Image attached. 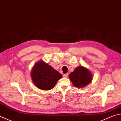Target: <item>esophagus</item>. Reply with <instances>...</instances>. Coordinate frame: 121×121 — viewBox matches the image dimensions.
I'll return each instance as SVG.
<instances>
[{
  "label": "esophagus",
  "mask_w": 121,
  "mask_h": 121,
  "mask_svg": "<svg viewBox=\"0 0 121 121\" xmlns=\"http://www.w3.org/2000/svg\"><path fill=\"white\" fill-rule=\"evenodd\" d=\"M68 73H65V74H63V77H65V78L68 77Z\"/></svg>",
  "instance_id": "obj_1"
}]
</instances>
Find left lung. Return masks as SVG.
Masks as SVG:
<instances>
[{
	"mask_svg": "<svg viewBox=\"0 0 121 121\" xmlns=\"http://www.w3.org/2000/svg\"><path fill=\"white\" fill-rule=\"evenodd\" d=\"M69 79L74 86L82 88L88 85L92 81L93 76L87 68L79 66L69 74Z\"/></svg>",
	"mask_w": 121,
	"mask_h": 121,
	"instance_id": "left-lung-1",
	"label": "left lung"
}]
</instances>
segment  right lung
<instances>
[{
	"label": "right lung",
	"instance_id": "1",
	"mask_svg": "<svg viewBox=\"0 0 121 121\" xmlns=\"http://www.w3.org/2000/svg\"><path fill=\"white\" fill-rule=\"evenodd\" d=\"M33 82L39 89L48 91L53 88L62 74L43 61L35 63L30 73Z\"/></svg>",
	"mask_w": 121,
	"mask_h": 121
}]
</instances>
